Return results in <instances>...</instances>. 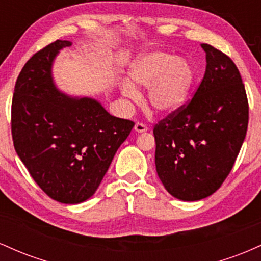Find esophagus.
I'll use <instances>...</instances> for the list:
<instances>
[{
  "instance_id": "1",
  "label": "esophagus",
  "mask_w": 261,
  "mask_h": 261,
  "mask_svg": "<svg viewBox=\"0 0 261 261\" xmlns=\"http://www.w3.org/2000/svg\"><path fill=\"white\" fill-rule=\"evenodd\" d=\"M134 130L136 131V133L142 134V133H147V131H148V127L146 126L145 124H142V122H136V124H135Z\"/></svg>"
}]
</instances>
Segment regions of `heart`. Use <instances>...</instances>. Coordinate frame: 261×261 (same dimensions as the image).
Here are the masks:
<instances>
[{
    "label": "heart",
    "mask_w": 261,
    "mask_h": 261,
    "mask_svg": "<svg viewBox=\"0 0 261 261\" xmlns=\"http://www.w3.org/2000/svg\"><path fill=\"white\" fill-rule=\"evenodd\" d=\"M128 80L120 83L121 94L131 100L140 98L135 85L148 88L149 107L158 115H172L187 101L194 86L195 71L190 62L162 50L142 53L131 62Z\"/></svg>",
    "instance_id": "b5f03b06"
}]
</instances>
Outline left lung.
Masks as SVG:
<instances>
[{"mask_svg": "<svg viewBox=\"0 0 261 261\" xmlns=\"http://www.w3.org/2000/svg\"><path fill=\"white\" fill-rule=\"evenodd\" d=\"M206 70L187 107L155 125V169L172 196L199 201L229 174L248 128V99L234 62L201 44Z\"/></svg>", "mask_w": 261, "mask_h": 261, "instance_id": "obj_1", "label": "left lung"}]
</instances>
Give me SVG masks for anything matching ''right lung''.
Here are the masks:
<instances>
[{
    "label": "right lung",
    "instance_id": "1",
    "mask_svg": "<svg viewBox=\"0 0 261 261\" xmlns=\"http://www.w3.org/2000/svg\"><path fill=\"white\" fill-rule=\"evenodd\" d=\"M68 40H56L27 61L12 100V137L20 161L46 195L81 203L94 195L134 122L100 101L61 92L53 65Z\"/></svg>",
    "mask_w": 261,
    "mask_h": 261
}]
</instances>
